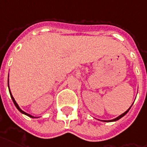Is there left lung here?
Masks as SVG:
<instances>
[{
    "mask_svg": "<svg viewBox=\"0 0 147 147\" xmlns=\"http://www.w3.org/2000/svg\"><path fill=\"white\" fill-rule=\"evenodd\" d=\"M131 107H129V109L127 110V111H126L125 112V113H123V114H122V115H121L120 116H118V118H115V119H113V120H109V121H118V120H119V119H120V118H122V117H123V116H125V115L126 114H127V113H128V111H129V110H130V108H131Z\"/></svg>",
    "mask_w": 147,
    "mask_h": 147,
    "instance_id": "1",
    "label": "left lung"
}]
</instances>
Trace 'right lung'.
I'll list each match as a JSON object with an SVG mask.
<instances>
[{
	"label": "right lung",
	"mask_w": 147,
	"mask_h": 147,
	"mask_svg": "<svg viewBox=\"0 0 147 147\" xmlns=\"http://www.w3.org/2000/svg\"><path fill=\"white\" fill-rule=\"evenodd\" d=\"M7 82H8V81H7ZM7 85H8V83H7ZM9 92H10V95H11V99H12L13 103H14V104L16 105V108H17V109H18V111H20V112L22 113V114H24V115H27V116H29V117H30V118H35V117H33V116H32V115H29V114H27V113H26V112H25V111H22V110L21 108H20V107H18V104H17V103H16V100H15V99H14V97H13V96H12V95H11V91H10V90H9Z\"/></svg>",
	"instance_id": "obj_1"
}]
</instances>
